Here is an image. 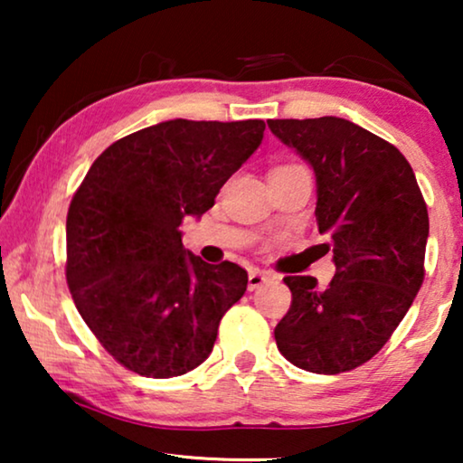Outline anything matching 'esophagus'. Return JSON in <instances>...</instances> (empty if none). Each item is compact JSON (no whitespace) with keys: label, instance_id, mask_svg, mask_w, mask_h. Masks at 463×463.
I'll return each mask as SVG.
<instances>
[{"label":"esophagus","instance_id":"1","mask_svg":"<svg viewBox=\"0 0 463 463\" xmlns=\"http://www.w3.org/2000/svg\"><path fill=\"white\" fill-rule=\"evenodd\" d=\"M271 280H276V276H271V274H268V271H263V269H250V274H249V290H255L259 287H263L265 282H271Z\"/></svg>","mask_w":463,"mask_h":463}]
</instances>
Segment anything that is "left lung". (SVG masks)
I'll use <instances>...</instances> for the list:
<instances>
[{
    "label": "left lung",
    "instance_id": "1",
    "mask_svg": "<svg viewBox=\"0 0 463 463\" xmlns=\"http://www.w3.org/2000/svg\"><path fill=\"white\" fill-rule=\"evenodd\" d=\"M316 173V223L328 236L335 276H287L293 301L274 328L288 363L337 375L369 363L420 293L428 206L401 151L344 118L268 119Z\"/></svg>",
    "mask_w": 463,
    "mask_h": 463
}]
</instances>
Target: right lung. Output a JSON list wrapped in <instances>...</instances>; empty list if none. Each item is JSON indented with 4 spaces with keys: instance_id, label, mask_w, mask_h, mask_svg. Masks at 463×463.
Instances as JSON below:
<instances>
[{
    "instance_id": "1",
    "label": "right lung",
    "mask_w": 463,
    "mask_h": 463,
    "mask_svg": "<svg viewBox=\"0 0 463 463\" xmlns=\"http://www.w3.org/2000/svg\"><path fill=\"white\" fill-rule=\"evenodd\" d=\"M263 130V119L149 126L109 145L73 194L69 290L94 337L128 371L179 377L213 352L249 274L187 252L181 223L213 208Z\"/></svg>"
}]
</instances>
